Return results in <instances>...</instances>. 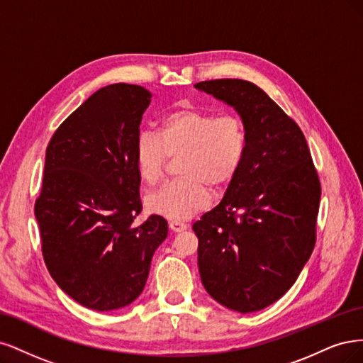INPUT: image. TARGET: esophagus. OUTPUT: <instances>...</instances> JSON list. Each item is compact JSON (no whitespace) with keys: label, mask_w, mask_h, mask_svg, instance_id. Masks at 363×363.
<instances>
[{"label":"esophagus","mask_w":363,"mask_h":363,"mask_svg":"<svg viewBox=\"0 0 363 363\" xmlns=\"http://www.w3.org/2000/svg\"><path fill=\"white\" fill-rule=\"evenodd\" d=\"M169 228H170L173 232H184L186 228H189V225L182 223V221H178V220H172L170 223H169Z\"/></svg>","instance_id":"esophagus-1"}]
</instances>
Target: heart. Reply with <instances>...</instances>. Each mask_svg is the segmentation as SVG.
<instances>
[{
    "instance_id": "1",
    "label": "heart",
    "mask_w": 363,
    "mask_h": 363,
    "mask_svg": "<svg viewBox=\"0 0 363 363\" xmlns=\"http://www.w3.org/2000/svg\"><path fill=\"white\" fill-rule=\"evenodd\" d=\"M247 147V134L235 114L184 107L161 118L157 137L142 133L135 142V162L147 185H157L169 157H178L179 178L146 197L150 213L186 220L208 203L209 190L229 184L238 173Z\"/></svg>"
}]
</instances>
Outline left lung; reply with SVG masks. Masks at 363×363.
Returning a JSON list of instances; mask_svg holds the SVG:
<instances>
[{"label":"left lung","instance_id":"8db88e82","mask_svg":"<svg viewBox=\"0 0 363 363\" xmlns=\"http://www.w3.org/2000/svg\"><path fill=\"white\" fill-rule=\"evenodd\" d=\"M230 105L247 147L221 202L193 225L206 292L241 313L273 305L294 285L315 245L321 185L298 125L250 81L194 84Z\"/></svg>","mask_w":363,"mask_h":363}]
</instances>
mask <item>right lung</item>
Listing matches in <instances>:
<instances>
[{
	"mask_svg": "<svg viewBox=\"0 0 363 363\" xmlns=\"http://www.w3.org/2000/svg\"><path fill=\"white\" fill-rule=\"evenodd\" d=\"M150 91L102 87L58 126L46 147L42 191L34 205L48 272L89 309L125 308L142 294L152 256L169 226L142 211L135 142Z\"/></svg>",
	"mask_w": 363,
	"mask_h": 363,
	"instance_id": "1",
	"label": "right lung"
}]
</instances>
